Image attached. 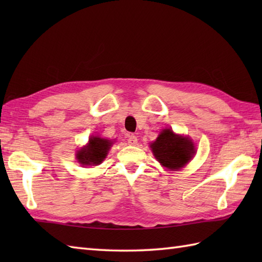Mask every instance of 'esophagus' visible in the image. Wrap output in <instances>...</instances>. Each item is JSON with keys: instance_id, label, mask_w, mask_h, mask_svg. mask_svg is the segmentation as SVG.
<instances>
[{"instance_id": "34e87169", "label": "esophagus", "mask_w": 262, "mask_h": 262, "mask_svg": "<svg viewBox=\"0 0 262 262\" xmlns=\"http://www.w3.org/2000/svg\"><path fill=\"white\" fill-rule=\"evenodd\" d=\"M128 144L129 145H136L137 144V137L135 135H128Z\"/></svg>"}]
</instances>
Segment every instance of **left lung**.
Instances as JSON below:
<instances>
[{"label":"left lung","instance_id":"left-lung-1","mask_svg":"<svg viewBox=\"0 0 262 262\" xmlns=\"http://www.w3.org/2000/svg\"><path fill=\"white\" fill-rule=\"evenodd\" d=\"M151 149L161 165L173 171L188 164L196 153L190 138L176 134L171 128H165L160 133L157 141L151 144Z\"/></svg>","mask_w":262,"mask_h":262}]
</instances>
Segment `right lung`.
<instances>
[{"instance_id": "add662e5", "label": "right lung", "mask_w": 262, "mask_h": 262, "mask_svg": "<svg viewBox=\"0 0 262 262\" xmlns=\"http://www.w3.org/2000/svg\"><path fill=\"white\" fill-rule=\"evenodd\" d=\"M113 141L99 136H91L89 143L76 153L77 162L81 165H99L107 157L109 149L113 145Z\"/></svg>"}]
</instances>
